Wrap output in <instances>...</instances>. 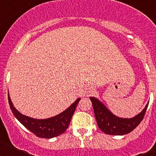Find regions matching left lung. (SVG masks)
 I'll use <instances>...</instances> for the list:
<instances>
[{
  "instance_id": "1",
  "label": "left lung",
  "mask_w": 156,
  "mask_h": 156,
  "mask_svg": "<svg viewBox=\"0 0 156 156\" xmlns=\"http://www.w3.org/2000/svg\"><path fill=\"white\" fill-rule=\"evenodd\" d=\"M98 126L101 131L109 135H124L137 127L142 121L148 104L138 115L130 119L119 118L113 115L98 99L90 97Z\"/></svg>"
}]
</instances>
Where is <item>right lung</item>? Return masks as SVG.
Segmentation results:
<instances>
[{
  "instance_id": "add662e5",
  "label": "right lung",
  "mask_w": 156,
  "mask_h": 156,
  "mask_svg": "<svg viewBox=\"0 0 156 156\" xmlns=\"http://www.w3.org/2000/svg\"><path fill=\"white\" fill-rule=\"evenodd\" d=\"M80 98L75 101L67 109L62 113L45 119H37L20 113L12 104L8 94V102L11 110L16 119L32 133L41 138H52L61 135L66 131L70 123L72 117Z\"/></svg>"
}]
</instances>
